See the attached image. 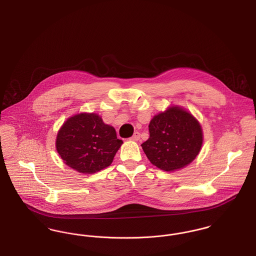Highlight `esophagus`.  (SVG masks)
<instances>
[{
    "label": "esophagus",
    "instance_id": "esophagus-1",
    "mask_svg": "<svg viewBox=\"0 0 256 256\" xmlns=\"http://www.w3.org/2000/svg\"><path fill=\"white\" fill-rule=\"evenodd\" d=\"M130 139H132V140H134V141H137V140H139V139H140V134H139L138 132H134V134L130 137Z\"/></svg>",
    "mask_w": 256,
    "mask_h": 256
}]
</instances>
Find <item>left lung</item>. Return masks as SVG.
I'll use <instances>...</instances> for the list:
<instances>
[{
    "label": "left lung",
    "mask_w": 256,
    "mask_h": 256,
    "mask_svg": "<svg viewBox=\"0 0 256 256\" xmlns=\"http://www.w3.org/2000/svg\"><path fill=\"white\" fill-rule=\"evenodd\" d=\"M150 137L141 144L150 162L164 171L190 164L203 142L202 130L196 118L180 107H170L154 116L149 124Z\"/></svg>",
    "instance_id": "obj_1"
}]
</instances>
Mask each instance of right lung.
Returning <instances> with one entry per match:
<instances>
[{
    "instance_id": "obj_1",
    "label": "right lung",
    "mask_w": 256,
    "mask_h": 256,
    "mask_svg": "<svg viewBox=\"0 0 256 256\" xmlns=\"http://www.w3.org/2000/svg\"><path fill=\"white\" fill-rule=\"evenodd\" d=\"M122 141L96 114L81 113L62 124L56 148L66 166L92 174L110 166Z\"/></svg>"
}]
</instances>
